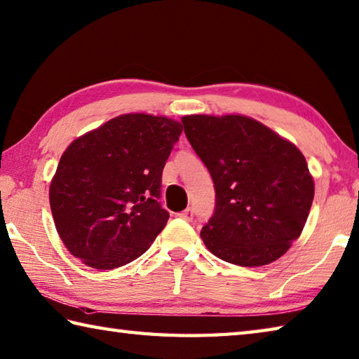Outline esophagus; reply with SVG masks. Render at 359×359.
I'll return each instance as SVG.
<instances>
[{
	"label": "esophagus",
	"mask_w": 359,
	"mask_h": 359,
	"mask_svg": "<svg viewBox=\"0 0 359 359\" xmlns=\"http://www.w3.org/2000/svg\"><path fill=\"white\" fill-rule=\"evenodd\" d=\"M179 216L182 217V219H185V221H191L193 216H194V210L193 208H187L185 212H182Z\"/></svg>",
	"instance_id": "1"
}]
</instances>
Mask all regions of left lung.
Instances as JSON below:
<instances>
[{
  "mask_svg": "<svg viewBox=\"0 0 359 359\" xmlns=\"http://www.w3.org/2000/svg\"><path fill=\"white\" fill-rule=\"evenodd\" d=\"M182 123L215 184V213L201 231L207 249L244 268L286 254L314 198L304 154L244 115H188Z\"/></svg>",
  "mask_w": 359,
  "mask_h": 359,
  "instance_id": "1",
  "label": "left lung"
}]
</instances>
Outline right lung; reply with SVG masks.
<instances>
[{"instance_id": "right-lung-1", "label": "right lung", "mask_w": 359, "mask_h": 359, "mask_svg": "<svg viewBox=\"0 0 359 359\" xmlns=\"http://www.w3.org/2000/svg\"><path fill=\"white\" fill-rule=\"evenodd\" d=\"M182 129L166 116L126 114L67 147L49 203L69 254L109 271L151 248L170 217L158 202L161 172Z\"/></svg>"}]
</instances>
